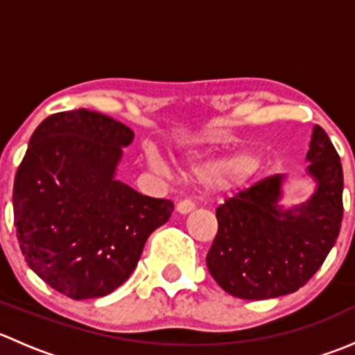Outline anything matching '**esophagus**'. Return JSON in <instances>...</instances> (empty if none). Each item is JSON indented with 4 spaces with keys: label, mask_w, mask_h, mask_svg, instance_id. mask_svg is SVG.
Masks as SVG:
<instances>
[{
    "label": "esophagus",
    "mask_w": 355,
    "mask_h": 355,
    "mask_svg": "<svg viewBox=\"0 0 355 355\" xmlns=\"http://www.w3.org/2000/svg\"><path fill=\"white\" fill-rule=\"evenodd\" d=\"M194 202H191V200H187V199H184V200H180V202L177 204V211L180 214H189L191 213V211H194Z\"/></svg>",
    "instance_id": "1"
}]
</instances>
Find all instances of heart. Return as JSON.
Wrapping results in <instances>:
<instances>
[{
  "instance_id": "b5f03b06",
  "label": "heart",
  "mask_w": 355,
  "mask_h": 355,
  "mask_svg": "<svg viewBox=\"0 0 355 355\" xmlns=\"http://www.w3.org/2000/svg\"><path fill=\"white\" fill-rule=\"evenodd\" d=\"M148 161L156 170H163V163H161L157 156L149 155ZM182 166H184L185 173L194 177L196 180L213 182V184L220 185V187H230V185L242 184L256 170V164L250 159H247L245 156L232 157L228 161H218L204 156H192Z\"/></svg>"
}]
</instances>
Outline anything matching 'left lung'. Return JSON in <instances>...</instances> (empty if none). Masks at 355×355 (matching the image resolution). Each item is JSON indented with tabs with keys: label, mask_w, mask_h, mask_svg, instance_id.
I'll return each mask as SVG.
<instances>
[{
	"label": "left lung",
	"mask_w": 355,
	"mask_h": 355,
	"mask_svg": "<svg viewBox=\"0 0 355 355\" xmlns=\"http://www.w3.org/2000/svg\"><path fill=\"white\" fill-rule=\"evenodd\" d=\"M316 191L306 202L280 206L284 175H273L216 207L218 234L207 270L230 295L263 300L295 292L327 259L343 216V171L327 132L313 128L306 156Z\"/></svg>",
	"instance_id": "1"
}]
</instances>
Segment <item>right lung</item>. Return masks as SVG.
<instances>
[{"mask_svg":"<svg viewBox=\"0 0 355 355\" xmlns=\"http://www.w3.org/2000/svg\"><path fill=\"white\" fill-rule=\"evenodd\" d=\"M127 125L89 110L41 121L13 184V218L25 261L70 299L105 297L141 259L149 235L173 202L139 194L116 180Z\"/></svg>","mask_w":355,"mask_h":355,"instance_id":"obj_1","label":"right lung"}]
</instances>
